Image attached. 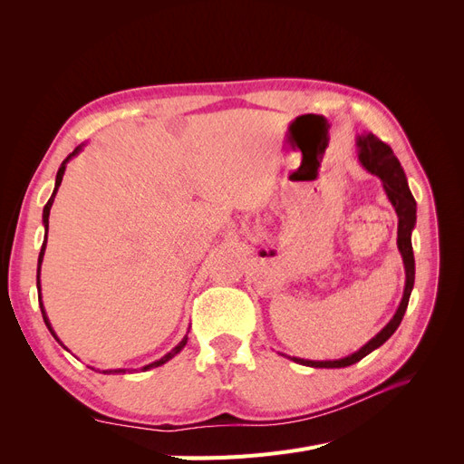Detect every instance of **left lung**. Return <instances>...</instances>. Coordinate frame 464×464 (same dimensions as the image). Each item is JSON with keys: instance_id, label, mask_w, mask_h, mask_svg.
<instances>
[{"instance_id": "left-lung-1", "label": "left lung", "mask_w": 464, "mask_h": 464, "mask_svg": "<svg viewBox=\"0 0 464 464\" xmlns=\"http://www.w3.org/2000/svg\"><path fill=\"white\" fill-rule=\"evenodd\" d=\"M358 145V159L362 166L366 168L368 172L375 174L379 179L383 181V189L387 193V198L391 205L395 207V213L399 217V230H397V246L402 256L404 263V273H406V283H404V294L402 300L399 304L397 314L392 315V319L387 323V325L379 331L373 339L363 344L358 353L350 354L341 360H304V358H290L298 363H304V366H312V368H346L353 366V363L360 362L363 356H368L373 353L375 348L382 346L389 336L397 331L401 325V321L404 317L406 307H409L411 300V292L414 288V254H412V230L416 224V201L412 198V193L409 189V181H406L404 170L399 162V159L392 154V149L383 143L382 139H377L373 133H362L356 139Z\"/></svg>"}]
</instances>
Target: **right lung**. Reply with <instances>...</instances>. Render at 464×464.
<instances>
[{"label":"right lung","mask_w":464,"mask_h":464,"mask_svg":"<svg viewBox=\"0 0 464 464\" xmlns=\"http://www.w3.org/2000/svg\"><path fill=\"white\" fill-rule=\"evenodd\" d=\"M82 150V145H79V147H75V150L69 154V157L62 162V166H60V170H58V176H55V188H53V193H52V198L48 199V203H46V207H44V213H42V222H44V228H46V236H44V244H42V249H40V256H38V271H36V286H38V302H40V310H42V317H44V323H46V327H48V331L53 334V339L60 343V339L58 336H55V333H53V329H52V325H50V319H48V315H46V312H44V304H42V296H40V265H42V259H44V251H46V240H48V218H50V208H52V203H53V198H55V193H58V188H60V184H62V179H63V174H65V164L72 160L75 154H79ZM186 343H188V336H184V339H181V343L176 346V348H172L170 353H168L166 356H162L160 360H157V362H152V363H149V366H145L143 370L147 372V370H150V368H159V366H162V363H166L168 360H172L181 348L186 346ZM62 344V343H60ZM102 373H125V370H102Z\"/></svg>","instance_id":"1"}]
</instances>
